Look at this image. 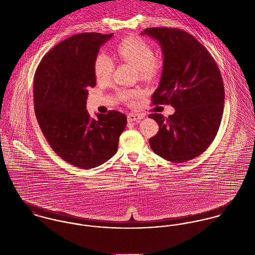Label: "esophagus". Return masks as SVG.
Returning <instances> with one entry per match:
<instances>
[{
    "label": "esophagus",
    "instance_id": "esophagus-1",
    "mask_svg": "<svg viewBox=\"0 0 255 255\" xmlns=\"http://www.w3.org/2000/svg\"><path fill=\"white\" fill-rule=\"evenodd\" d=\"M145 116L140 115V114H128V122H137L141 119H143Z\"/></svg>",
    "mask_w": 255,
    "mask_h": 255
}]
</instances>
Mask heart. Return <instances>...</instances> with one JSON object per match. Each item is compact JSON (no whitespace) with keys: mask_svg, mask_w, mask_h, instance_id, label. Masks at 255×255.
Returning <instances> with one entry per match:
<instances>
[{"mask_svg":"<svg viewBox=\"0 0 255 255\" xmlns=\"http://www.w3.org/2000/svg\"><path fill=\"white\" fill-rule=\"evenodd\" d=\"M118 57L135 68L143 78L154 77L161 68V63L156 58L152 46L144 39L137 36H128L122 39L116 46ZM114 61L105 53H99L93 62V73L98 81L109 79L114 71ZM140 93L138 91H122L120 97L128 102H133Z\"/></svg>","mask_w":255,"mask_h":255,"instance_id":"b5f03b06","label":"heart"}]
</instances>
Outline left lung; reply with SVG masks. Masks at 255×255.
<instances>
[{"mask_svg":"<svg viewBox=\"0 0 255 255\" xmlns=\"http://www.w3.org/2000/svg\"><path fill=\"white\" fill-rule=\"evenodd\" d=\"M141 34L156 39L164 56L152 102L176 110L169 118L149 115L159 125V131L149 143L168 161L186 162L202 154L218 132L225 102L222 75L207 49L184 30L152 27Z\"/></svg>","mask_w":255,"mask_h":255,"instance_id":"obj_1","label":"left lung"}]
</instances>
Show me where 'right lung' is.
<instances>
[{
	"label": "right lung",
	"instance_id": "add662e5",
	"mask_svg": "<svg viewBox=\"0 0 255 255\" xmlns=\"http://www.w3.org/2000/svg\"><path fill=\"white\" fill-rule=\"evenodd\" d=\"M112 36L85 32L67 38L43 57L34 75L40 128L56 154L80 169L98 167L112 158L127 126L126 115L118 111L93 119L86 110L88 88L96 85L94 59Z\"/></svg>",
	"mask_w": 255,
	"mask_h": 255
}]
</instances>
